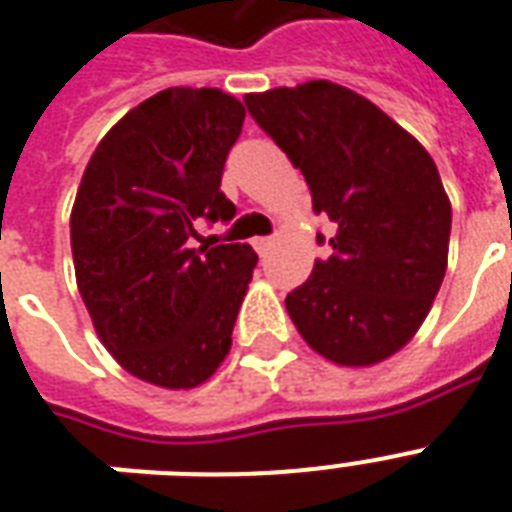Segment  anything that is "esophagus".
Segmentation results:
<instances>
[{"label":"esophagus","instance_id":"obj_1","mask_svg":"<svg viewBox=\"0 0 512 512\" xmlns=\"http://www.w3.org/2000/svg\"><path fill=\"white\" fill-rule=\"evenodd\" d=\"M272 243H275L272 237H253V248H256V253H259V256H264V253L272 248Z\"/></svg>","mask_w":512,"mask_h":512}]
</instances>
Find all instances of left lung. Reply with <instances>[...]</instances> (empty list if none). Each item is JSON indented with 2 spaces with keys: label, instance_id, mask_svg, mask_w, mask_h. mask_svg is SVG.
Returning a JSON list of instances; mask_svg holds the SVG:
<instances>
[{
  "label": "left lung",
  "instance_id": "left-lung-1",
  "mask_svg": "<svg viewBox=\"0 0 512 512\" xmlns=\"http://www.w3.org/2000/svg\"><path fill=\"white\" fill-rule=\"evenodd\" d=\"M245 108L301 169L314 214L338 227L330 256L285 298L290 320L335 365L391 357L418 333L447 272L452 206L436 163L378 105L333 81L245 94Z\"/></svg>",
  "mask_w": 512,
  "mask_h": 512
}]
</instances>
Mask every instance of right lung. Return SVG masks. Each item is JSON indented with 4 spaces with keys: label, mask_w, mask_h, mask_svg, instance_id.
I'll return each instance as SVG.
<instances>
[{
    "label": "right lung",
    "mask_w": 512,
    "mask_h": 512,
    "mask_svg": "<svg viewBox=\"0 0 512 512\" xmlns=\"http://www.w3.org/2000/svg\"><path fill=\"white\" fill-rule=\"evenodd\" d=\"M243 118L219 89H163L102 137L76 192L73 267L94 330L155 386H200L232 346L259 256L195 245V227L235 216L219 185Z\"/></svg>",
    "instance_id": "1"
}]
</instances>
